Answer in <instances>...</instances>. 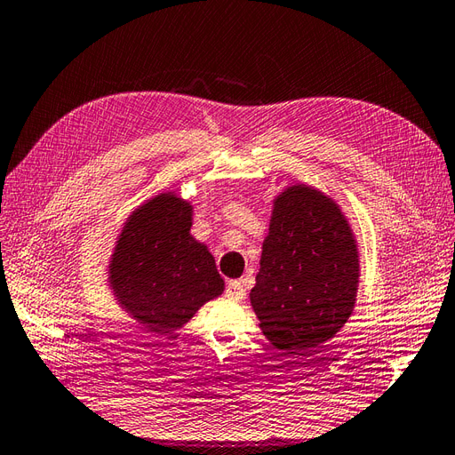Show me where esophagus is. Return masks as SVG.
I'll use <instances>...</instances> for the list:
<instances>
[{"label": "esophagus", "instance_id": "1", "mask_svg": "<svg viewBox=\"0 0 455 455\" xmlns=\"http://www.w3.org/2000/svg\"><path fill=\"white\" fill-rule=\"evenodd\" d=\"M226 295L229 299H235V301H241V299L247 295V291H245V287H243V283L239 280H231L226 285Z\"/></svg>", "mask_w": 455, "mask_h": 455}]
</instances>
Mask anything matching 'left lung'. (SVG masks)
I'll use <instances>...</instances> for the list:
<instances>
[{
    "instance_id": "obj_1",
    "label": "left lung",
    "mask_w": 455,
    "mask_h": 455,
    "mask_svg": "<svg viewBox=\"0 0 455 455\" xmlns=\"http://www.w3.org/2000/svg\"><path fill=\"white\" fill-rule=\"evenodd\" d=\"M359 257L338 204L307 185L274 203L251 303L264 336L280 349L315 347L347 323Z\"/></svg>"
}]
</instances>
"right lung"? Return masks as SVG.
Here are the masks:
<instances>
[{
    "label": "right lung",
    "instance_id": "add662e5",
    "mask_svg": "<svg viewBox=\"0 0 455 455\" xmlns=\"http://www.w3.org/2000/svg\"><path fill=\"white\" fill-rule=\"evenodd\" d=\"M193 208L173 193H162L132 212L109 264L119 305L144 328L168 334L210 299L224 280L214 257L193 239Z\"/></svg>",
    "mask_w": 455,
    "mask_h": 455
}]
</instances>
